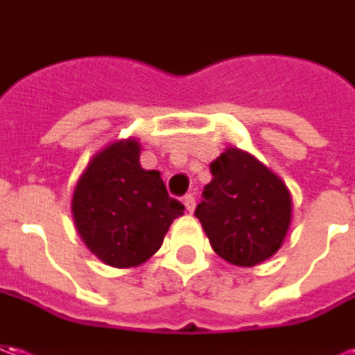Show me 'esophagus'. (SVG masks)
Masks as SVG:
<instances>
[{"label":"esophagus","instance_id":"esophagus-1","mask_svg":"<svg viewBox=\"0 0 355 355\" xmlns=\"http://www.w3.org/2000/svg\"><path fill=\"white\" fill-rule=\"evenodd\" d=\"M184 205L190 213H193V209H196V198H193V193H188V196H186Z\"/></svg>","mask_w":355,"mask_h":355}]
</instances>
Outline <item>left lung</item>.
<instances>
[{"mask_svg": "<svg viewBox=\"0 0 355 355\" xmlns=\"http://www.w3.org/2000/svg\"><path fill=\"white\" fill-rule=\"evenodd\" d=\"M213 180L196 207L211 247L224 261L251 268L277 253L293 200L282 178L254 155L228 146L211 163Z\"/></svg>", "mask_w": 355, "mask_h": 355, "instance_id": "left-lung-1", "label": "left lung"}]
</instances>
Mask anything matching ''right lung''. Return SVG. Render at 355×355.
Segmentation results:
<instances>
[{
	"label": "right lung",
	"instance_id": "add662e5",
	"mask_svg": "<svg viewBox=\"0 0 355 355\" xmlns=\"http://www.w3.org/2000/svg\"><path fill=\"white\" fill-rule=\"evenodd\" d=\"M137 139L116 140L93 155L72 196L73 224L104 264L132 268L162 247L184 205L173 200L159 171L140 167Z\"/></svg>",
	"mask_w": 355,
	"mask_h": 355
}]
</instances>
